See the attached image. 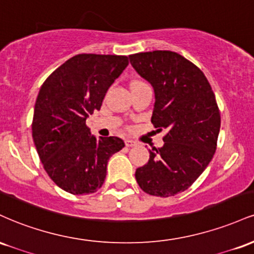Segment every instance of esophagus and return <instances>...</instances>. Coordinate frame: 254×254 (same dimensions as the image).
Masks as SVG:
<instances>
[{"mask_svg": "<svg viewBox=\"0 0 254 254\" xmlns=\"http://www.w3.org/2000/svg\"><path fill=\"white\" fill-rule=\"evenodd\" d=\"M136 144V142L132 141V139H125V145H127V147H135Z\"/></svg>", "mask_w": 254, "mask_h": 254, "instance_id": "1", "label": "esophagus"}]
</instances>
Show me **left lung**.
Returning <instances> with one entry per match:
<instances>
[{"instance_id":"1","label":"left lung","mask_w":254,"mask_h":254,"mask_svg":"<svg viewBox=\"0 0 254 254\" xmlns=\"http://www.w3.org/2000/svg\"><path fill=\"white\" fill-rule=\"evenodd\" d=\"M129 60L154 89L151 123L167 129L164 145L149 150L136 180L151 196H174L188 190L214 156L221 127L216 99L203 72L177 52H141Z\"/></svg>"}]
</instances>
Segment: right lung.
Returning a JSON list of instances; mask_svg holds the SVG:
<instances>
[{
	"label": "right lung",
	"mask_w": 254,
	"mask_h": 254,
	"mask_svg": "<svg viewBox=\"0 0 254 254\" xmlns=\"http://www.w3.org/2000/svg\"><path fill=\"white\" fill-rule=\"evenodd\" d=\"M127 64V56L76 55L40 87L32 123L34 145L49 177L69 193L97 192L109 159L124 148L119 137L93 136L86 119L100 110L111 84Z\"/></svg>",
	"instance_id": "add662e5"
}]
</instances>
